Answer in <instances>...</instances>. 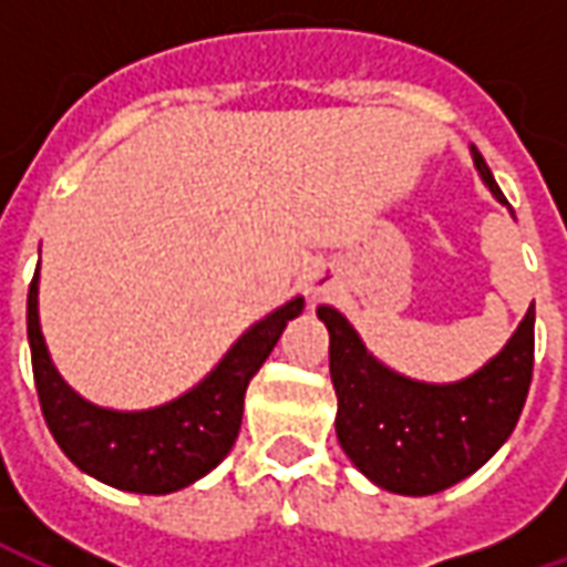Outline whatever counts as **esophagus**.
Wrapping results in <instances>:
<instances>
[{
  "label": "esophagus",
  "instance_id": "34e87169",
  "mask_svg": "<svg viewBox=\"0 0 567 567\" xmlns=\"http://www.w3.org/2000/svg\"><path fill=\"white\" fill-rule=\"evenodd\" d=\"M333 288H337V276H333V270H328V267H316V270H309L307 276L309 295L324 297V295H331Z\"/></svg>",
  "mask_w": 567,
  "mask_h": 567
}]
</instances>
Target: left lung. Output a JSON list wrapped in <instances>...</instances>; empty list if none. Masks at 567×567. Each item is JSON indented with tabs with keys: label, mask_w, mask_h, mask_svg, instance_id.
I'll return each instance as SVG.
<instances>
[{
	"label": "left lung",
	"mask_w": 567,
	"mask_h": 567,
	"mask_svg": "<svg viewBox=\"0 0 567 567\" xmlns=\"http://www.w3.org/2000/svg\"><path fill=\"white\" fill-rule=\"evenodd\" d=\"M488 190L507 206L474 148ZM331 333L337 440L361 474L398 495H434L480 471L519 422L535 370V303L507 346L474 377L446 385L406 380L370 355L355 328L319 307Z\"/></svg>",
	"instance_id": "1"
}]
</instances>
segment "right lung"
<instances>
[{"mask_svg":"<svg viewBox=\"0 0 567 567\" xmlns=\"http://www.w3.org/2000/svg\"><path fill=\"white\" fill-rule=\"evenodd\" d=\"M303 312V297L288 300L251 324L206 380L169 404L117 413L87 404L56 373L39 328V270L27 295V337L32 377L44 422L69 462L109 486L142 495H166L190 486L221 462L243 425V401L251 377L279 343L285 324Z\"/></svg>","mask_w":567,"mask_h":567,"instance_id":"1","label":"right lung"}]
</instances>
